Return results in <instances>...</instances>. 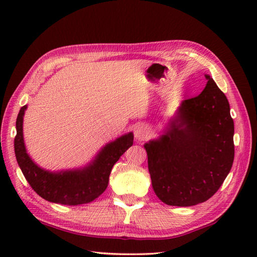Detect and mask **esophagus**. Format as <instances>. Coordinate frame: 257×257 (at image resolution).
Masks as SVG:
<instances>
[{"mask_svg":"<svg viewBox=\"0 0 257 257\" xmlns=\"http://www.w3.org/2000/svg\"><path fill=\"white\" fill-rule=\"evenodd\" d=\"M148 137V130L145 125H137L135 130V138L137 140H145Z\"/></svg>","mask_w":257,"mask_h":257,"instance_id":"obj_1","label":"esophagus"}]
</instances>
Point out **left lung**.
Wrapping results in <instances>:
<instances>
[{"label": "left lung", "mask_w": 257, "mask_h": 257, "mask_svg": "<svg viewBox=\"0 0 257 257\" xmlns=\"http://www.w3.org/2000/svg\"><path fill=\"white\" fill-rule=\"evenodd\" d=\"M205 78L203 91L183 100L165 134L145 145L152 188L168 205L209 200L233 165L230 105L211 76Z\"/></svg>", "instance_id": "1"}]
</instances>
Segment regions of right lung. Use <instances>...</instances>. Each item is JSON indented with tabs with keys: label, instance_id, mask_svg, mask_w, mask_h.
<instances>
[{
	"label": "right lung",
	"instance_id": "right-lung-1",
	"mask_svg": "<svg viewBox=\"0 0 257 257\" xmlns=\"http://www.w3.org/2000/svg\"><path fill=\"white\" fill-rule=\"evenodd\" d=\"M27 106H23L16 119L14 139L15 157L32 189L46 201L65 205L89 203L108 187L111 169L125 150L134 144L129 133L107 144L98 152L95 160L83 169L51 172L34 163L27 155L23 138V117Z\"/></svg>",
	"mask_w": 257,
	"mask_h": 257
}]
</instances>
